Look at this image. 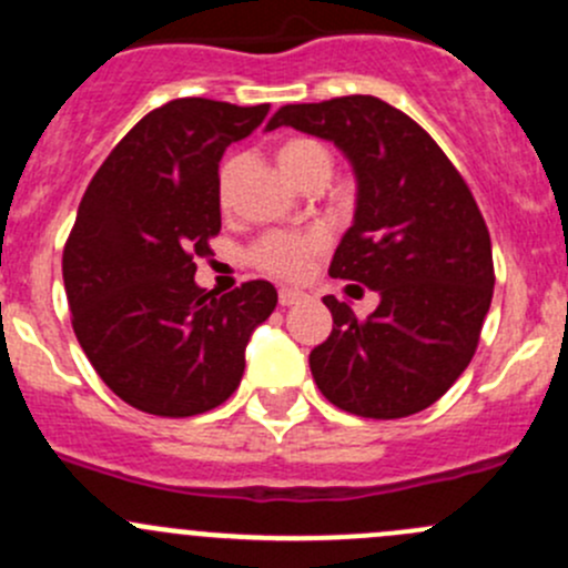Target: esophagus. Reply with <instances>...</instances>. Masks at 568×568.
Listing matches in <instances>:
<instances>
[{"instance_id": "1", "label": "esophagus", "mask_w": 568, "mask_h": 568, "mask_svg": "<svg viewBox=\"0 0 568 568\" xmlns=\"http://www.w3.org/2000/svg\"><path fill=\"white\" fill-rule=\"evenodd\" d=\"M302 291H296V288H280V305L283 307H291V305H296V302H302Z\"/></svg>"}]
</instances>
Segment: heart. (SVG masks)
Listing matches in <instances>:
<instances>
[{
  "instance_id": "heart-1",
  "label": "heart",
  "mask_w": 568,
  "mask_h": 568,
  "mask_svg": "<svg viewBox=\"0 0 568 568\" xmlns=\"http://www.w3.org/2000/svg\"><path fill=\"white\" fill-rule=\"evenodd\" d=\"M318 159H329L326 148L321 145L313 136H294V140H285L277 148V164L285 175L294 181L296 175L305 168H311ZM233 168L225 164L220 170V197H227V189H231ZM321 247L318 233H268L266 239H261L255 247V263L266 272L277 274V277H300L305 272L311 255Z\"/></svg>"
}]
</instances>
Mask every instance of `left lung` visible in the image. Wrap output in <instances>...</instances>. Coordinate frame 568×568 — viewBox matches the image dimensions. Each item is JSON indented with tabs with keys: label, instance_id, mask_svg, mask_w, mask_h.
I'll use <instances>...</instances> for the list:
<instances>
[{
	"label": "left lung",
	"instance_id": "1",
	"mask_svg": "<svg viewBox=\"0 0 568 568\" xmlns=\"http://www.w3.org/2000/svg\"><path fill=\"white\" fill-rule=\"evenodd\" d=\"M280 125L335 142L352 164L354 222L329 274L379 294L368 318L324 296L332 332L311 352L313 379L352 415H415L464 374L491 305V242L473 192L409 114L374 95L280 106L266 131Z\"/></svg>",
	"mask_w": 568,
	"mask_h": 568
}]
</instances>
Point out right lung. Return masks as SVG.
Masks as SVG:
<instances>
[{"instance_id":"obj_1","label":"right lung","mask_w":568,"mask_h":568,"mask_svg":"<svg viewBox=\"0 0 568 568\" xmlns=\"http://www.w3.org/2000/svg\"><path fill=\"white\" fill-rule=\"evenodd\" d=\"M268 104L175 99L148 112L90 181L62 252L79 346L134 409L192 417L227 400L252 332L277 307L266 280L216 296L194 283L222 227L220 159Z\"/></svg>"}]
</instances>
